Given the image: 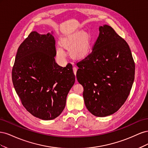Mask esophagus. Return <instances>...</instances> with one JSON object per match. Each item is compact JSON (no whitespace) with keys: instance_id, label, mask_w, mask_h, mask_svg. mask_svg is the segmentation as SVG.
Instances as JSON below:
<instances>
[{"instance_id":"esophagus-1","label":"esophagus","mask_w":148,"mask_h":148,"mask_svg":"<svg viewBox=\"0 0 148 148\" xmlns=\"http://www.w3.org/2000/svg\"><path fill=\"white\" fill-rule=\"evenodd\" d=\"M73 73L75 74V75L76 76V74H77V68L76 66H74L73 68Z\"/></svg>"}]
</instances>
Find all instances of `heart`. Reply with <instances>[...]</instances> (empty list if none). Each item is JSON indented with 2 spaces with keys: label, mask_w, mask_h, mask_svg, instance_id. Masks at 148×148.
Returning <instances> with one entry per match:
<instances>
[{
  "label": "heart",
  "mask_w": 148,
  "mask_h": 148,
  "mask_svg": "<svg viewBox=\"0 0 148 148\" xmlns=\"http://www.w3.org/2000/svg\"><path fill=\"white\" fill-rule=\"evenodd\" d=\"M61 45L70 52V56L75 59H82L86 56L90 49L91 38L83 31H78L61 39ZM56 53L58 57L64 60L65 52L60 47H57Z\"/></svg>",
  "instance_id": "b5f03b06"
}]
</instances>
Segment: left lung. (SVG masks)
<instances>
[{
	"instance_id": "obj_1",
	"label": "left lung",
	"mask_w": 148,
	"mask_h": 148,
	"mask_svg": "<svg viewBox=\"0 0 148 148\" xmlns=\"http://www.w3.org/2000/svg\"><path fill=\"white\" fill-rule=\"evenodd\" d=\"M92 51L78 62L77 78L85 106L96 117L116 112L126 101L135 79V62L127 42L111 26L99 27Z\"/></svg>"
}]
</instances>
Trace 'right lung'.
Returning a JSON list of instances; mask_svg holds the SVG:
<instances>
[{
  "instance_id": "obj_1",
  "label": "right lung",
  "mask_w": 148,
  "mask_h": 148,
  "mask_svg": "<svg viewBox=\"0 0 148 148\" xmlns=\"http://www.w3.org/2000/svg\"><path fill=\"white\" fill-rule=\"evenodd\" d=\"M52 33L31 32L18 49L12 69L13 86L25 108L34 117L54 119L64 109L75 82L72 65H58Z\"/></svg>"
}]
</instances>
